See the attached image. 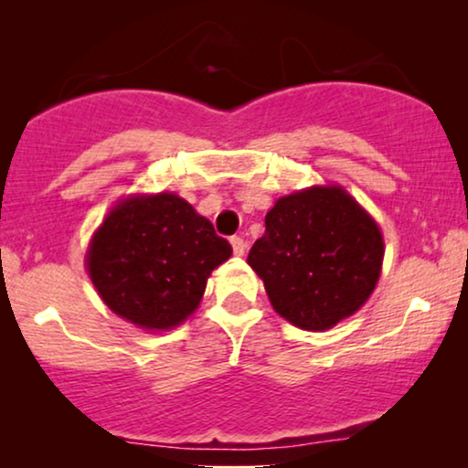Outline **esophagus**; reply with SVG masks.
Returning <instances> with one entry per match:
<instances>
[{
    "label": "esophagus",
    "mask_w": 468,
    "mask_h": 468,
    "mask_svg": "<svg viewBox=\"0 0 468 468\" xmlns=\"http://www.w3.org/2000/svg\"><path fill=\"white\" fill-rule=\"evenodd\" d=\"M229 242H232L234 255H245L247 242H245V239H242V236H232V239H229Z\"/></svg>",
    "instance_id": "obj_1"
}]
</instances>
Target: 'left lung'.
Returning <instances> with one entry per match:
<instances>
[{
  "label": "left lung",
  "mask_w": 468,
  "mask_h": 468,
  "mask_svg": "<svg viewBox=\"0 0 468 468\" xmlns=\"http://www.w3.org/2000/svg\"><path fill=\"white\" fill-rule=\"evenodd\" d=\"M247 261L281 317L322 332L354 315L373 293L381 229L343 187L303 189L268 210L266 232Z\"/></svg>",
  "instance_id": "8db88e82"
}]
</instances>
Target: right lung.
Here are the masks:
<instances>
[{"label":"right lung","instance_id":"obj_1","mask_svg":"<svg viewBox=\"0 0 468 468\" xmlns=\"http://www.w3.org/2000/svg\"><path fill=\"white\" fill-rule=\"evenodd\" d=\"M232 247L176 194L121 200L93 234L87 271L100 298L144 330H170L200 304Z\"/></svg>","mask_w":468,"mask_h":468}]
</instances>
